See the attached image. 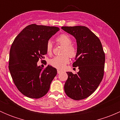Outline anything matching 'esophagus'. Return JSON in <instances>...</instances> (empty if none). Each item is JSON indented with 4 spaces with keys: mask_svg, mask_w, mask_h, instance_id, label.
I'll list each match as a JSON object with an SVG mask.
<instances>
[{
    "mask_svg": "<svg viewBox=\"0 0 120 120\" xmlns=\"http://www.w3.org/2000/svg\"><path fill=\"white\" fill-rule=\"evenodd\" d=\"M61 72H62V71H61V70H57V74H60Z\"/></svg>",
    "mask_w": 120,
    "mask_h": 120,
    "instance_id": "1",
    "label": "esophagus"
}]
</instances>
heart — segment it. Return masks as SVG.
<instances>
[{
    "label": "heart",
    "instance_id": "obj_1",
    "mask_svg": "<svg viewBox=\"0 0 120 120\" xmlns=\"http://www.w3.org/2000/svg\"><path fill=\"white\" fill-rule=\"evenodd\" d=\"M56 41L59 44L63 46L60 56H55L50 60L49 63L53 67L58 69H63L69 62V57L74 58L77 55V50L71 45L72 39L68 35H60L56 38ZM53 51V45L50 41L46 44V52L48 54H51Z\"/></svg>",
    "mask_w": 120,
    "mask_h": 120
}]
</instances>
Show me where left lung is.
Listing matches in <instances>:
<instances>
[{"label":"left lung","instance_id":"left-lung-1","mask_svg":"<svg viewBox=\"0 0 120 120\" xmlns=\"http://www.w3.org/2000/svg\"><path fill=\"white\" fill-rule=\"evenodd\" d=\"M61 29L74 37L77 45L73 67L77 74L67 72L64 91L69 98L79 100L89 97L101 82L104 75L105 54L100 39L85 26H62Z\"/></svg>","mask_w":120,"mask_h":120}]
</instances>
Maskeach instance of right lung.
<instances>
[{"label": "right lung", "mask_w": 120, "mask_h": 120, "mask_svg": "<svg viewBox=\"0 0 120 120\" xmlns=\"http://www.w3.org/2000/svg\"><path fill=\"white\" fill-rule=\"evenodd\" d=\"M59 28L31 24L24 28L13 41L10 50L8 69L19 91L26 97L39 99L49 91L57 70L48 65H37L46 54V44Z\"/></svg>", "instance_id": "obj_1"}]
</instances>
